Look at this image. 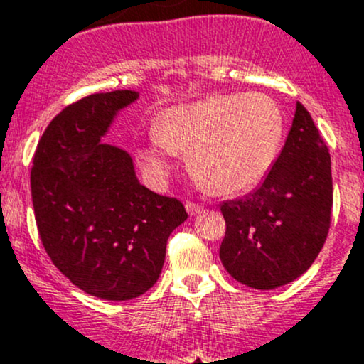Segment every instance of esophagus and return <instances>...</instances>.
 Instances as JSON below:
<instances>
[{"label":"esophagus","mask_w":364,"mask_h":364,"mask_svg":"<svg viewBox=\"0 0 364 364\" xmlns=\"http://www.w3.org/2000/svg\"><path fill=\"white\" fill-rule=\"evenodd\" d=\"M185 207H186V212H188V214H190V215H196V214H200V212L203 210V208L200 207L198 203H191V202H188Z\"/></svg>","instance_id":"34e87169"}]
</instances>
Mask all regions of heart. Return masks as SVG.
Wrapping results in <instances>:
<instances>
[{
  "label": "heart",
  "instance_id": "1",
  "mask_svg": "<svg viewBox=\"0 0 364 364\" xmlns=\"http://www.w3.org/2000/svg\"><path fill=\"white\" fill-rule=\"evenodd\" d=\"M284 135L281 107L263 94L215 95L171 107L140 150L154 186L169 174L171 152H188L191 176L208 191L235 195L265 176Z\"/></svg>",
  "mask_w": 364,
  "mask_h": 364
}]
</instances>
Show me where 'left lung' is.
<instances>
[{
  "mask_svg": "<svg viewBox=\"0 0 364 364\" xmlns=\"http://www.w3.org/2000/svg\"><path fill=\"white\" fill-rule=\"evenodd\" d=\"M219 257L237 282L269 291L303 275L318 257L332 214L330 154L303 104L281 156L253 193L220 205Z\"/></svg>",
  "mask_w": 364,
  "mask_h": 364,
  "instance_id": "8db88e82",
  "label": "left lung"
}]
</instances>
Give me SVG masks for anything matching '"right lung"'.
<instances>
[{
    "label": "right lung",
    "mask_w": 364,
    "mask_h": 364,
    "mask_svg": "<svg viewBox=\"0 0 364 364\" xmlns=\"http://www.w3.org/2000/svg\"><path fill=\"white\" fill-rule=\"evenodd\" d=\"M135 90L92 94L46 128L31 173L41 241L58 270L87 294L128 301L161 275L168 237L188 219L176 198L139 181L127 150L104 144Z\"/></svg>",
    "instance_id": "1"
}]
</instances>
